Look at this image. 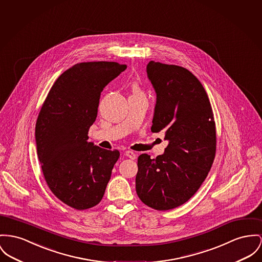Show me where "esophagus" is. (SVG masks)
<instances>
[{
  "label": "esophagus",
  "mask_w": 262,
  "mask_h": 262,
  "mask_svg": "<svg viewBox=\"0 0 262 262\" xmlns=\"http://www.w3.org/2000/svg\"><path fill=\"white\" fill-rule=\"evenodd\" d=\"M125 156L130 158L131 160H135L136 159V154L133 151H126L125 152Z\"/></svg>",
  "instance_id": "obj_1"
}]
</instances>
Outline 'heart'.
<instances>
[{
	"mask_svg": "<svg viewBox=\"0 0 262 262\" xmlns=\"http://www.w3.org/2000/svg\"><path fill=\"white\" fill-rule=\"evenodd\" d=\"M132 92H133V94H139V93H142L141 89H140L139 86H138L137 84H134V85L132 86Z\"/></svg>",
	"mask_w": 262,
	"mask_h": 262,
	"instance_id": "1",
	"label": "heart"
}]
</instances>
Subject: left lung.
<instances>
[{
  "mask_svg": "<svg viewBox=\"0 0 262 262\" xmlns=\"http://www.w3.org/2000/svg\"><path fill=\"white\" fill-rule=\"evenodd\" d=\"M147 75L157 94L151 131L169 141L163 155L138 158L136 192L148 207L174 209L200 189L215 156V123L208 94L191 71L151 60Z\"/></svg>",
  "mask_w": 262,
  "mask_h": 262,
  "instance_id": "left-lung-1",
  "label": "left lung"
}]
</instances>
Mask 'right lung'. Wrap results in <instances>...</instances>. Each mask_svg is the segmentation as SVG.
<instances>
[{
  "label": "right lung",
  "mask_w": 262,
  "mask_h": 262,
  "mask_svg": "<svg viewBox=\"0 0 262 262\" xmlns=\"http://www.w3.org/2000/svg\"><path fill=\"white\" fill-rule=\"evenodd\" d=\"M126 64L91 61L74 64L53 83L35 124V143L46 182L53 194L75 209H88L103 198L118 150L88 142L103 88Z\"/></svg>",
  "instance_id": "add662e5"
}]
</instances>
